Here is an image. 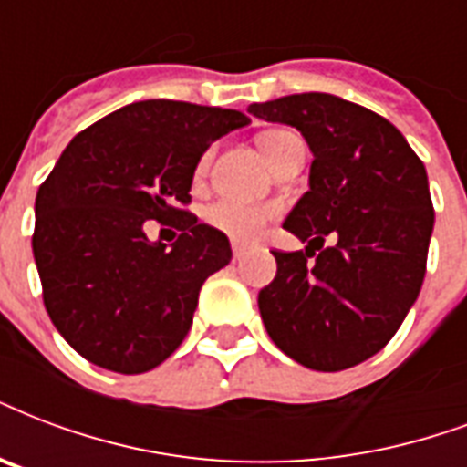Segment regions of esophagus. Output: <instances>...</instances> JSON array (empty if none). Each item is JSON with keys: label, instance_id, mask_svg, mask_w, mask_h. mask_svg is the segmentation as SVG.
<instances>
[{"label": "esophagus", "instance_id": "obj_1", "mask_svg": "<svg viewBox=\"0 0 467 467\" xmlns=\"http://www.w3.org/2000/svg\"><path fill=\"white\" fill-rule=\"evenodd\" d=\"M247 244H237V242H234V244H233V257L234 259H242V257H244V254H247Z\"/></svg>", "mask_w": 467, "mask_h": 467}]
</instances>
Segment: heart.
<instances>
[{
	"instance_id": "heart-1",
	"label": "heart",
	"mask_w": 467,
	"mask_h": 467,
	"mask_svg": "<svg viewBox=\"0 0 467 467\" xmlns=\"http://www.w3.org/2000/svg\"><path fill=\"white\" fill-rule=\"evenodd\" d=\"M296 134L291 130H269L259 134V149L265 151L269 161H276L281 151L289 147L291 141H296ZM210 156L213 151H205L201 156V161L195 166V178L202 181L208 176ZM281 205L279 202H242L225 198V201L213 202L205 210V223L210 227H215L220 233H225L230 240L234 242H252L257 240L262 230H265L272 220L279 218Z\"/></svg>"
}]
</instances>
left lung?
<instances>
[{
	"label": "left lung",
	"mask_w": 467,
	"mask_h": 467,
	"mask_svg": "<svg viewBox=\"0 0 467 467\" xmlns=\"http://www.w3.org/2000/svg\"><path fill=\"white\" fill-rule=\"evenodd\" d=\"M249 115L296 127L313 151L311 188L284 223L308 247L272 252L276 276L259 291L266 333L304 368H355L421 291L433 233L423 161L394 124L328 92L254 102Z\"/></svg>",
	"instance_id": "1"
}]
</instances>
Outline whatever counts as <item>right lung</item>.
I'll return each instance as SVG.
<instances>
[{"label": "right lung", "mask_w": 467, "mask_h": 467, "mask_svg": "<svg viewBox=\"0 0 467 467\" xmlns=\"http://www.w3.org/2000/svg\"><path fill=\"white\" fill-rule=\"evenodd\" d=\"M237 109L144 99L73 137L36 195L31 244L53 326L85 360L119 375L161 365L193 323L202 281L233 259L225 234L198 223L195 166ZM179 240L149 243L143 227Z\"/></svg>", "instance_id": "1"}]
</instances>
